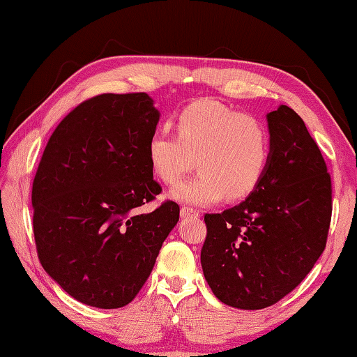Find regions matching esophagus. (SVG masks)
<instances>
[{
    "label": "esophagus",
    "mask_w": 357,
    "mask_h": 357,
    "mask_svg": "<svg viewBox=\"0 0 357 357\" xmlns=\"http://www.w3.org/2000/svg\"><path fill=\"white\" fill-rule=\"evenodd\" d=\"M198 217L200 215V213H198L197 209H193V208H189V206H183L181 208V217Z\"/></svg>",
    "instance_id": "1"
}]
</instances>
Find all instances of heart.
<instances>
[{
	"mask_svg": "<svg viewBox=\"0 0 357 357\" xmlns=\"http://www.w3.org/2000/svg\"><path fill=\"white\" fill-rule=\"evenodd\" d=\"M178 135L155 129L148 138L149 165L164 184H174L192 165L200 170L170 192L173 200L204 206L228 197L241 200L257 189L271 157L269 135L247 113L203 99L176 118Z\"/></svg>",
	"mask_w": 357,
	"mask_h": 357,
	"instance_id": "b5f03b06",
	"label": "heart"
}]
</instances>
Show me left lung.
I'll list each match as a JSON object with an SVG mask.
<instances>
[{"mask_svg":"<svg viewBox=\"0 0 357 357\" xmlns=\"http://www.w3.org/2000/svg\"><path fill=\"white\" fill-rule=\"evenodd\" d=\"M271 157L244 202L206 214L204 279L223 304L259 310L299 285L321 255L332 214L328 167L304 121L280 105L266 114Z\"/></svg>","mask_w":357,"mask_h":357,"instance_id":"1","label":"left lung"}]
</instances>
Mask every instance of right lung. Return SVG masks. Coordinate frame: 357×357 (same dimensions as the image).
Segmentation results:
<instances>
[{
	"label": "right lung",
	"instance_id": "obj_1",
	"mask_svg": "<svg viewBox=\"0 0 357 357\" xmlns=\"http://www.w3.org/2000/svg\"><path fill=\"white\" fill-rule=\"evenodd\" d=\"M159 116L146 93L96 96L58 124L42 154L31 192L39 261L86 305H128L179 220L170 200L138 213L162 192L146 151Z\"/></svg>",
	"mask_w": 357,
	"mask_h": 357
}]
</instances>
